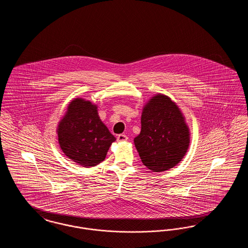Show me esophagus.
<instances>
[{
    "instance_id": "1",
    "label": "esophagus",
    "mask_w": 248,
    "mask_h": 248,
    "mask_svg": "<svg viewBox=\"0 0 248 248\" xmlns=\"http://www.w3.org/2000/svg\"><path fill=\"white\" fill-rule=\"evenodd\" d=\"M127 140H128L127 136L124 135V134H121V135H119L118 137H117V141L119 142L126 141Z\"/></svg>"
}]
</instances>
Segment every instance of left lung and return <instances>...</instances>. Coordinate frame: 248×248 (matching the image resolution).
I'll use <instances>...</instances> for the list:
<instances>
[{
	"label": "left lung",
	"mask_w": 248,
	"mask_h": 248,
	"mask_svg": "<svg viewBox=\"0 0 248 248\" xmlns=\"http://www.w3.org/2000/svg\"><path fill=\"white\" fill-rule=\"evenodd\" d=\"M134 142L143 165L153 172L180 163L189 150L190 132L177 103L165 94L152 96L142 108L141 131Z\"/></svg>",
	"instance_id": "left-lung-1"
}]
</instances>
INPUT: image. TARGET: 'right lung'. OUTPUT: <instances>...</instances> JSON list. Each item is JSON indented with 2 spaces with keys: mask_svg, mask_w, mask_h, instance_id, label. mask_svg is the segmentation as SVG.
I'll return each instance as SVG.
<instances>
[{
  "mask_svg": "<svg viewBox=\"0 0 248 248\" xmlns=\"http://www.w3.org/2000/svg\"><path fill=\"white\" fill-rule=\"evenodd\" d=\"M63 154L77 165L94 166L104 161L115 137L100 120L97 105L75 97L57 126Z\"/></svg>",
  "mask_w": 248,
  "mask_h": 248,
  "instance_id": "right-lung-1",
  "label": "right lung"
}]
</instances>
